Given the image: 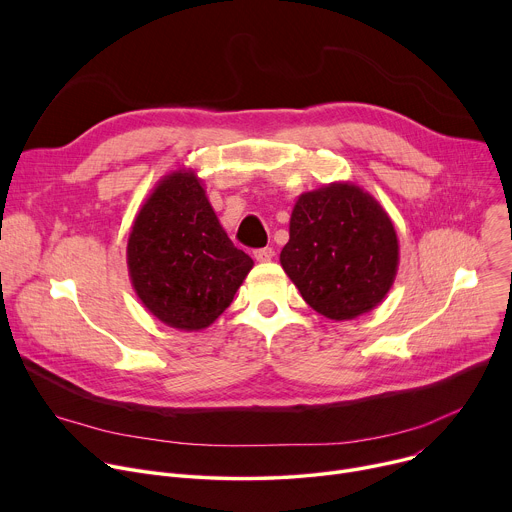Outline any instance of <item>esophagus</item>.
I'll use <instances>...</instances> for the list:
<instances>
[{
	"label": "esophagus",
	"instance_id": "34e87169",
	"mask_svg": "<svg viewBox=\"0 0 512 512\" xmlns=\"http://www.w3.org/2000/svg\"><path fill=\"white\" fill-rule=\"evenodd\" d=\"M253 255H255V259H257L259 263H267V261H271V259H273V249H271V247L257 249Z\"/></svg>",
	"mask_w": 512,
	"mask_h": 512
}]
</instances>
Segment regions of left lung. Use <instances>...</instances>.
<instances>
[{
    "label": "left lung",
    "instance_id": "obj_1",
    "mask_svg": "<svg viewBox=\"0 0 512 512\" xmlns=\"http://www.w3.org/2000/svg\"><path fill=\"white\" fill-rule=\"evenodd\" d=\"M279 261L312 310L336 322L354 320L387 298L399 239L373 194L332 182L298 196Z\"/></svg>",
    "mask_w": 512,
    "mask_h": 512
}]
</instances>
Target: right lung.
Here are the masks:
<instances>
[{"label": "right lung", "instance_id": "add662e5", "mask_svg": "<svg viewBox=\"0 0 512 512\" xmlns=\"http://www.w3.org/2000/svg\"><path fill=\"white\" fill-rule=\"evenodd\" d=\"M129 279L141 304L170 328H208L253 269L188 168L164 176L137 210L127 239Z\"/></svg>", "mask_w": 512, "mask_h": 512}]
</instances>
